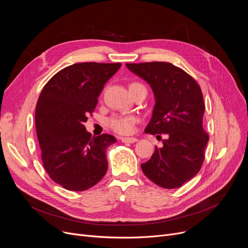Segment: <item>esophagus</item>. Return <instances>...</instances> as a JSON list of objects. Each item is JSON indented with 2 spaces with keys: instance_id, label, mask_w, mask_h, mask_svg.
Wrapping results in <instances>:
<instances>
[{
  "instance_id": "esophagus-1",
  "label": "esophagus",
  "mask_w": 248,
  "mask_h": 248,
  "mask_svg": "<svg viewBox=\"0 0 248 248\" xmlns=\"http://www.w3.org/2000/svg\"><path fill=\"white\" fill-rule=\"evenodd\" d=\"M121 140L123 142H124V144H134V142L138 140V139L136 138H122Z\"/></svg>"
}]
</instances>
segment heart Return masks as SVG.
Wrapping results in <instances>:
<instances>
[{"instance_id":"1","label":"heart","mask_w":248,"mask_h":248,"mask_svg":"<svg viewBox=\"0 0 248 248\" xmlns=\"http://www.w3.org/2000/svg\"><path fill=\"white\" fill-rule=\"evenodd\" d=\"M135 85H140V83L133 82L129 87H133ZM138 121V117L135 115L114 114L108 120V125L117 134L128 135L133 133Z\"/></svg>"}]
</instances>
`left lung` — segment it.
Returning a JSON list of instances; mask_svg holds the SVG:
<instances>
[{"label": "left lung", "mask_w": 248, "mask_h": 248, "mask_svg": "<svg viewBox=\"0 0 248 248\" xmlns=\"http://www.w3.org/2000/svg\"><path fill=\"white\" fill-rule=\"evenodd\" d=\"M126 67L146 80L155 95L146 133L168 135L163 147H155L151 159L140 165L141 170L155 185L180 188L200 171L209 140L203 128L201 88L192 76L169 62L126 63Z\"/></svg>", "instance_id": "obj_1"}]
</instances>
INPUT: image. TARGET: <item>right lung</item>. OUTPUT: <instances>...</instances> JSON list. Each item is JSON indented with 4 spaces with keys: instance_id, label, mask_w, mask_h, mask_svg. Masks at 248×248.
I'll list each match as a JSON object with an SVG mask.
<instances>
[{
    "instance_id": "1",
    "label": "right lung",
    "mask_w": 248,
    "mask_h": 248,
    "mask_svg": "<svg viewBox=\"0 0 248 248\" xmlns=\"http://www.w3.org/2000/svg\"><path fill=\"white\" fill-rule=\"evenodd\" d=\"M121 63L83 62L67 66L50 78L38 98L36 132L46 172L70 191L97 184L108 171L110 135L91 137L84 123L96 108L97 97Z\"/></svg>"
}]
</instances>
